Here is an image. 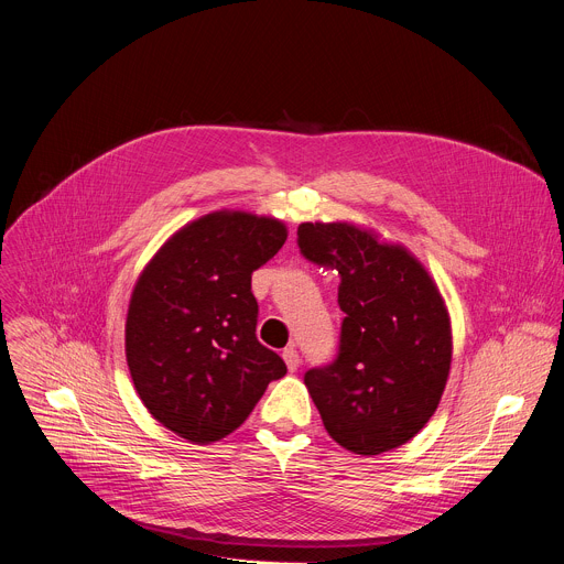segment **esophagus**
Instances as JSON below:
<instances>
[{
	"label": "esophagus",
	"mask_w": 564,
	"mask_h": 564,
	"mask_svg": "<svg viewBox=\"0 0 564 564\" xmlns=\"http://www.w3.org/2000/svg\"><path fill=\"white\" fill-rule=\"evenodd\" d=\"M283 361H285V366H288V370H290V372L299 370L301 359H299V352H296V348H294V346H290V348H285V350H283Z\"/></svg>",
	"instance_id": "obj_1"
}]
</instances>
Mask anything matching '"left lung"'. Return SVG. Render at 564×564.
<instances>
[{
  "label": "left lung",
  "mask_w": 564,
  "mask_h": 564,
  "mask_svg": "<svg viewBox=\"0 0 564 564\" xmlns=\"http://www.w3.org/2000/svg\"><path fill=\"white\" fill-rule=\"evenodd\" d=\"M296 234L307 261L339 272V355L303 377L328 435L357 455L406 444L437 411L451 372V316L437 283L370 227L316 220Z\"/></svg>",
  "instance_id": "obj_1"
}]
</instances>
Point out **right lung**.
<instances>
[{
	"label": "right lung",
	"instance_id": "1",
	"mask_svg": "<svg viewBox=\"0 0 564 564\" xmlns=\"http://www.w3.org/2000/svg\"><path fill=\"white\" fill-rule=\"evenodd\" d=\"M288 227L240 209L205 214L165 240L127 310V366L144 409L192 444L234 433L288 368L259 344L252 272Z\"/></svg>",
	"mask_w": 564,
	"mask_h": 564
}]
</instances>
